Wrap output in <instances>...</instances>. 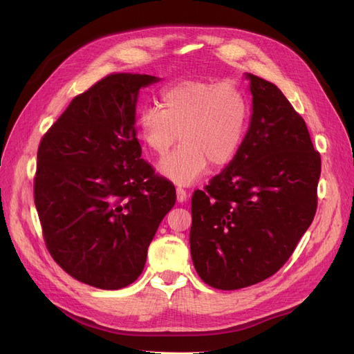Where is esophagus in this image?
Returning a JSON list of instances; mask_svg holds the SVG:
<instances>
[{"label": "esophagus", "instance_id": "esophagus-1", "mask_svg": "<svg viewBox=\"0 0 354 354\" xmlns=\"http://www.w3.org/2000/svg\"><path fill=\"white\" fill-rule=\"evenodd\" d=\"M176 194H177V201H178L180 203H183V202H186V199H187V192H186L185 189H181V187H177V190H176Z\"/></svg>", "mask_w": 354, "mask_h": 354}]
</instances>
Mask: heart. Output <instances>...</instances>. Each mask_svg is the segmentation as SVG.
Listing matches in <instances>:
<instances>
[{"label": "heart", "instance_id": "b5f03b06", "mask_svg": "<svg viewBox=\"0 0 354 354\" xmlns=\"http://www.w3.org/2000/svg\"><path fill=\"white\" fill-rule=\"evenodd\" d=\"M162 107L142 109L136 127L142 143L156 155L167 153L178 137L183 138L156 165L167 180L189 186L205 173L209 162L224 167L236 156L250 115L248 102L236 85L178 81L162 91Z\"/></svg>", "mask_w": 354, "mask_h": 354}]
</instances>
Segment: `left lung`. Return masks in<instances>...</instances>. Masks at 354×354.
<instances>
[{"mask_svg": "<svg viewBox=\"0 0 354 354\" xmlns=\"http://www.w3.org/2000/svg\"><path fill=\"white\" fill-rule=\"evenodd\" d=\"M252 113L239 151L192 198L190 254L201 279L232 291L274 274L317 207L320 155L273 82L245 73Z\"/></svg>", "mask_w": 354, "mask_h": 354, "instance_id": "1", "label": "left lung"}]
</instances>
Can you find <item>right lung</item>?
I'll use <instances>...</instances> for the list:
<instances>
[{
	"instance_id": "obj_1",
	"label": "right lung",
	"mask_w": 354,
	"mask_h": 354,
	"mask_svg": "<svg viewBox=\"0 0 354 354\" xmlns=\"http://www.w3.org/2000/svg\"><path fill=\"white\" fill-rule=\"evenodd\" d=\"M160 81L113 73L77 95L42 137L34 181L46 245L73 279L121 289L142 274L176 189L140 158L136 106Z\"/></svg>"
}]
</instances>
